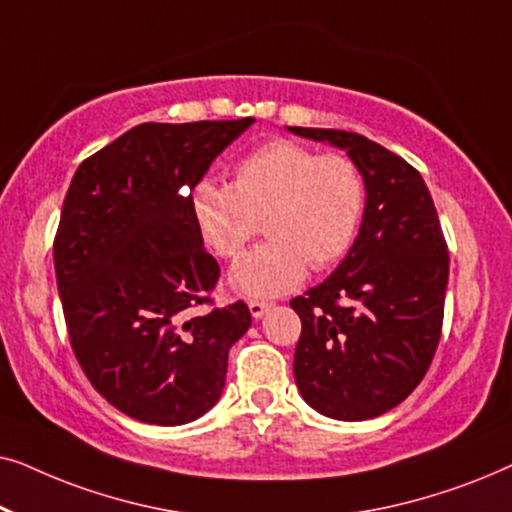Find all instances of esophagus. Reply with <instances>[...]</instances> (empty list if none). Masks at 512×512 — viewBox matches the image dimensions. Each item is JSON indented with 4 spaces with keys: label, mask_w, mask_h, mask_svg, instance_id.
<instances>
[{
    "label": "esophagus",
    "mask_w": 512,
    "mask_h": 512,
    "mask_svg": "<svg viewBox=\"0 0 512 512\" xmlns=\"http://www.w3.org/2000/svg\"><path fill=\"white\" fill-rule=\"evenodd\" d=\"M272 307V303H268V300H251L249 303V312H251V317L254 319H261L265 312H268Z\"/></svg>",
    "instance_id": "34e87169"
}]
</instances>
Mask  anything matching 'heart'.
Listing matches in <instances>:
<instances>
[{"instance_id": "b5f03b06", "label": "heart", "mask_w": 512, "mask_h": 512, "mask_svg": "<svg viewBox=\"0 0 512 512\" xmlns=\"http://www.w3.org/2000/svg\"><path fill=\"white\" fill-rule=\"evenodd\" d=\"M366 179L342 153L272 139L242 156L233 184L202 179L191 207L202 240L219 258H237L263 221L268 242L230 270V289L272 298L296 289L307 265L326 270L352 249L366 212Z\"/></svg>"}]
</instances>
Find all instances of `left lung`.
Returning <instances> with one entry per match:
<instances>
[{
  "label": "left lung",
  "instance_id": "8db88e82",
  "mask_svg": "<svg viewBox=\"0 0 512 512\" xmlns=\"http://www.w3.org/2000/svg\"><path fill=\"white\" fill-rule=\"evenodd\" d=\"M345 149L366 179L359 235L335 272L291 300L293 375L321 415L361 422L396 408L429 370L443 328L450 254L422 174L368 137L289 128Z\"/></svg>",
  "mask_w": 512,
  "mask_h": 512
}]
</instances>
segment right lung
Wrapping results in <instances>:
<instances>
[{
	"label": "right lung",
	"instance_id": "1",
	"mask_svg": "<svg viewBox=\"0 0 512 512\" xmlns=\"http://www.w3.org/2000/svg\"><path fill=\"white\" fill-rule=\"evenodd\" d=\"M254 118L142 123L83 160L62 202L55 277L76 361L132 419L179 426L219 401L247 303L212 307L191 191ZM203 312H199V307Z\"/></svg>",
	"mask_w": 512,
	"mask_h": 512
}]
</instances>
